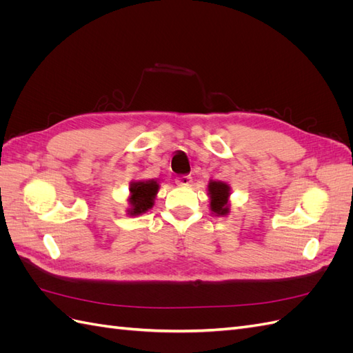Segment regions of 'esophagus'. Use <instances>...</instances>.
I'll return each mask as SVG.
<instances>
[{
    "instance_id": "34e87169",
    "label": "esophagus",
    "mask_w": 353,
    "mask_h": 353,
    "mask_svg": "<svg viewBox=\"0 0 353 353\" xmlns=\"http://www.w3.org/2000/svg\"><path fill=\"white\" fill-rule=\"evenodd\" d=\"M175 183H176L178 185H181V187H187V185H190V183H191V176H190V175H179V176H176Z\"/></svg>"
}]
</instances>
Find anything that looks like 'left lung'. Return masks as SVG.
Instances as JSON below:
<instances>
[{
  "label": "left lung",
  "mask_w": 353,
  "mask_h": 353,
  "mask_svg": "<svg viewBox=\"0 0 353 353\" xmlns=\"http://www.w3.org/2000/svg\"><path fill=\"white\" fill-rule=\"evenodd\" d=\"M209 197H210V210L216 213L218 216L228 215L230 212V185L222 181H210L208 185Z\"/></svg>",
  "instance_id": "left-lung-1"
}]
</instances>
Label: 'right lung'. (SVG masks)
I'll return each instance as SVG.
<instances>
[{"label":"right lung","mask_w":353,"mask_h":353,"mask_svg":"<svg viewBox=\"0 0 353 353\" xmlns=\"http://www.w3.org/2000/svg\"><path fill=\"white\" fill-rule=\"evenodd\" d=\"M130 191H131V196H130L131 209L128 210V215L137 216V215H141V213H145L153 206L154 197L159 191V184L154 179L137 181V183H132L130 185Z\"/></svg>","instance_id":"obj_1"}]
</instances>
